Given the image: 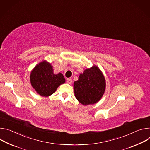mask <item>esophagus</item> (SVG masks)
I'll list each match as a JSON object with an SVG mask.
<instances>
[{
    "label": "esophagus",
    "mask_w": 150,
    "mask_h": 150,
    "mask_svg": "<svg viewBox=\"0 0 150 150\" xmlns=\"http://www.w3.org/2000/svg\"><path fill=\"white\" fill-rule=\"evenodd\" d=\"M66 81H67V82L68 83H69V84H71V83H72V80H71V79H70V78L67 79H66Z\"/></svg>",
    "instance_id": "34e87169"
}]
</instances>
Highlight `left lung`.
I'll use <instances>...</instances> for the list:
<instances>
[{
  "label": "left lung",
  "mask_w": 150,
  "mask_h": 150,
  "mask_svg": "<svg viewBox=\"0 0 150 150\" xmlns=\"http://www.w3.org/2000/svg\"><path fill=\"white\" fill-rule=\"evenodd\" d=\"M105 89V79L99 68L93 66L80 74L74 83L75 96L83 105L93 104L100 100Z\"/></svg>",
  "instance_id": "left-lung-1"
}]
</instances>
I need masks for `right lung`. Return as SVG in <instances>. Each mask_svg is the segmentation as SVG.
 Listing matches in <instances>:
<instances>
[{"mask_svg":"<svg viewBox=\"0 0 150 150\" xmlns=\"http://www.w3.org/2000/svg\"><path fill=\"white\" fill-rule=\"evenodd\" d=\"M52 66L46 61L38 64L30 74L31 86L42 96L54 93L58 87L65 83L62 74H54Z\"/></svg>","mask_w":150,"mask_h":150,"instance_id":"obj_1","label":"right lung"}]
</instances>
